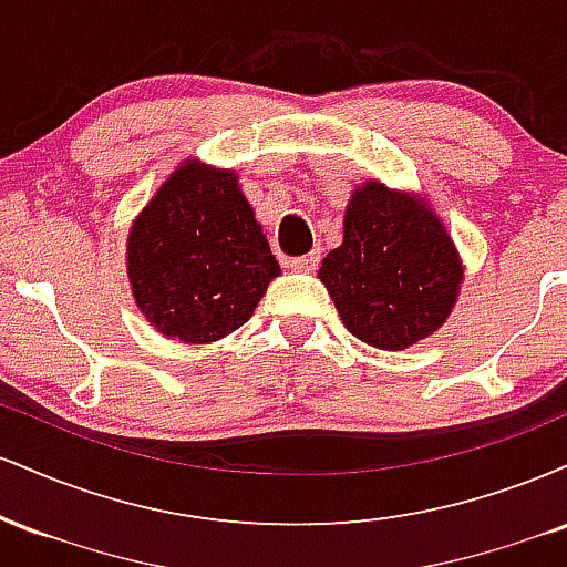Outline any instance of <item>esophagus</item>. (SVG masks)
<instances>
[{"label": "esophagus", "mask_w": 567, "mask_h": 567, "mask_svg": "<svg viewBox=\"0 0 567 567\" xmlns=\"http://www.w3.org/2000/svg\"><path fill=\"white\" fill-rule=\"evenodd\" d=\"M317 264H320V252H309V256H298L288 261L290 269H296V271H315Z\"/></svg>", "instance_id": "34e87169"}]
</instances>
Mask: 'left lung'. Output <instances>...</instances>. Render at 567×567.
I'll list each match as a JSON object with an SVG mask.
<instances>
[{
    "instance_id": "obj_1",
    "label": "left lung",
    "mask_w": 567,
    "mask_h": 567,
    "mask_svg": "<svg viewBox=\"0 0 567 567\" xmlns=\"http://www.w3.org/2000/svg\"><path fill=\"white\" fill-rule=\"evenodd\" d=\"M461 277L445 226L381 184L357 188L343 243L320 269L349 333L389 351L408 349L447 320Z\"/></svg>"
}]
</instances>
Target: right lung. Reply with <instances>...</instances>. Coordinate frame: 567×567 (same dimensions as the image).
<instances>
[{"label": "right lung", "instance_id": "obj_1", "mask_svg": "<svg viewBox=\"0 0 567 567\" xmlns=\"http://www.w3.org/2000/svg\"><path fill=\"white\" fill-rule=\"evenodd\" d=\"M127 271L159 333L207 343L250 320L279 264L234 173L186 162L133 224Z\"/></svg>", "mask_w": 567, "mask_h": 567}]
</instances>
